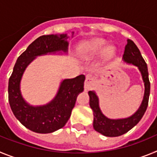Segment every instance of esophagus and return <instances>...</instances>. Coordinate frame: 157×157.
Masks as SVG:
<instances>
[{
  "mask_svg": "<svg viewBox=\"0 0 157 157\" xmlns=\"http://www.w3.org/2000/svg\"><path fill=\"white\" fill-rule=\"evenodd\" d=\"M94 84H95V79L94 78L91 77L90 75H87L86 78L85 83H84V88H85L86 90H89L91 88H93Z\"/></svg>",
  "mask_w": 157,
  "mask_h": 157,
  "instance_id": "obj_1",
  "label": "esophagus"
}]
</instances>
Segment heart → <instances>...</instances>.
<instances>
[{
    "instance_id": "b5f03b06",
    "label": "heart",
    "mask_w": 157,
    "mask_h": 157,
    "mask_svg": "<svg viewBox=\"0 0 157 157\" xmlns=\"http://www.w3.org/2000/svg\"><path fill=\"white\" fill-rule=\"evenodd\" d=\"M106 41L103 38H94L86 42L81 48V54L82 56H88L94 55L104 48ZM112 52V49H110Z\"/></svg>"
}]
</instances>
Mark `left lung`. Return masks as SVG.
Returning a JSON list of instances; mask_svg holds the SVG:
<instances>
[{"label":"left lung","instance_id":"1","mask_svg":"<svg viewBox=\"0 0 157 157\" xmlns=\"http://www.w3.org/2000/svg\"><path fill=\"white\" fill-rule=\"evenodd\" d=\"M123 59L127 63H132L138 67L145 83V94L141 106L134 115L125 119L112 120L106 117L101 112L99 107V100L96 93L94 91H89L90 106L94 112V128L96 131L107 137H118L128 132L141 120L149 104L150 82L148 67L139 49L131 40H127Z\"/></svg>","mask_w":157,"mask_h":157}]
</instances>
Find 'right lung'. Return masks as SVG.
Instances as JSON below:
<instances>
[{
	"label": "right lung",
	"instance_id": "right-lung-1",
	"mask_svg": "<svg viewBox=\"0 0 157 157\" xmlns=\"http://www.w3.org/2000/svg\"><path fill=\"white\" fill-rule=\"evenodd\" d=\"M74 32H72V34ZM67 34H49L37 37L18 57L8 82V101L14 116L29 130L39 134L52 133L62 128L70 118L78 94L82 92L85 75L61 82L52 101L42 106H32L20 92V81L27 67L36 56L58 51L67 52Z\"/></svg>",
	"mask_w": 157,
	"mask_h": 157
}]
</instances>
